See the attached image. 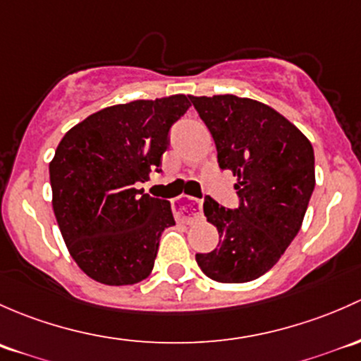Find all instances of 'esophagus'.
I'll return each instance as SVG.
<instances>
[{"label": "esophagus", "instance_id": "obj_1", "mask_svg": "<svg viewBox=\"0 0 361 361\" xmlns=\"http://www.w3.org/2000/svg\"><path fill=\"white\" fill-rule=\"evenodd\" d=\"M173 214L182 222H191L202 219V202L196 198H189V196H182L179 202L173 203Z\"/></svg>", "mask_w": 361, "mask_h": 361}]
</instances>
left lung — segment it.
Listing matches in <instances>:
<instances>
[{"label": "left lung", "mask_w": 361, "mask_h": 361, "mask_svg": "<svg viewBox=\"0 0 361 361\" xmlns=\"http://www.w3.org/2000/svg\"><path fill=\"white\" fill-rule=\"evenodd\" d=\"M214 137L222 170L238 177L240 207L207 196L203 212L219 245L196 262L221 283H245L271 269L299 233L314 189L313 146L278 111L236 95L189 97Z\"/></svg>", "instance_id": "left-lung-1"}]
</instances>
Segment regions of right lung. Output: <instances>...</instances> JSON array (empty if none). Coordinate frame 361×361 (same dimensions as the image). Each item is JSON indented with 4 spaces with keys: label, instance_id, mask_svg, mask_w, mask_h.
<instances>
[{
    "label": "right lung",
    "instance_id": "obj_1",
    "mask_svg": "<svg viewBox=\"0 0 361 361\" xmlns=\"http://www.w3.org/2000/svg\"><path fill=\"white\" fill-rule=\"evenodd\" d=\"M185 95L106 107L69 130L50 161L51 205L69 254L92 280L133 285L154 266L159 236L176 224L166 200L137 182L159 172Z\"/></svg>",
    "mask_w": 361,
    "mask_h": 361
}]
</instances>
